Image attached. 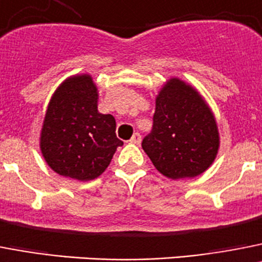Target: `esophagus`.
I'll list each match as a JSON object with an SVG mask.
<instances>
[{
    "mask_svg": "<svg viewBox=\"0 0 262 262\" xmlns=\"http://www.w3.org/2000/svg\"><path fill=\"white\" fill-rule=\"evenodd\" d=\"M129 142H130V144H134V145L140 144V142H141V134L140 133H134L133 137L129 140Z\"/></svg>",
    "mask_w": 262,
    "mask_h": 262,
    "instance_id": "34e87169",
    "label": "esophagus"
}]
</instances>
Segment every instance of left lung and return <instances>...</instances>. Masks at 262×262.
<instances>
[{
    "mask_svg": "<svg viewBox=\"0 0 262 262\" xmlns=\"http://www.w3.org/2000/svg\"><path fill=\"white\" fill-rule=\"evenodd\" d=\"M142 149L167 178H194L206 171L217 154L215 117L192 87L171 79L156 100L153 128Z\"/></svg>",
    "mask_w": 262,
    "mask_h": 262,
    "instance_id": "obj_1",
    "label": "left lung"
}]
</instances>
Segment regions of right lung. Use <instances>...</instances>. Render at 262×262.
I'll return each instance as SVG.
<instances>
[{
	"mask_svg": "<svg viewBox=\"0 0 262 262\" xmlns=\"http://www.w3.org/2000/svg\"><path fill=\"white\" fill-rule=\"evenodd\" d=\"M112 115L97 111V88L90 75L70 77L49 104L40 150L47 165L59 175L91 181L103 174L117 146Z\"/></svg>",
	"mask_w": 262,
	"mask_h": 262,
	"instance_id": "right-lung-1",
	"label": "right lung"
}]
</instances>
